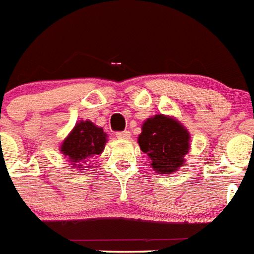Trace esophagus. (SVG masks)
<instances>
[{
    "label": "esophagus",
    "mask_w": 254,
    "mask_h": 254,
    "mask_svg": "<svg viewBox=\"0 0 254 254\" xmlns=\"http://www.w3.org/2000/svg\"><path fill=\"white\" fill-rule=\"evenodd\" d=\"M117 138H120V140H128L131 137V133L128 131H122V132H117L116 133Z\"/></svg>",
    "instance_id": "obj_1"
}]
</instances>
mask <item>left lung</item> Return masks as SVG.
<instances>
[{"instance_id":"1","label":"left lung","mask_w":254,"mask_h":254,"mask_svg":"<svg viewBox=\"0 0 254 254\" xmlns=\"http://www.w3.org/2000/svg\"><path fill=\"white\" fill-rule=\"evenodd\" d=\"M138 146L150 159L158 174H173L185 164L190 147V134L177 118L155 114L141 126Z\"/></svg>"}]
</instances>
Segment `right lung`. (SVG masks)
Returning <instances> with one entry per match:
<instances>
[{
	"label": "right lung",
	"mask_w": 254,
	"mask_h": 254,
	"mask_svg": "<svg viewBox=\"0 0 254 254\" xmlns=\"http://www.w3.org/2000/svg\"><path fill=\"white\" fill-rule=\"evenodd\" d=\"M107 133L91 121H80L75 125L60 145V151L69 163V167L77 172L90 168L89 161L103 152L107 143Z\"/></svg>",
	"instance_id": "add662e5"
}]
</instances>
